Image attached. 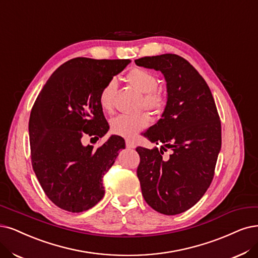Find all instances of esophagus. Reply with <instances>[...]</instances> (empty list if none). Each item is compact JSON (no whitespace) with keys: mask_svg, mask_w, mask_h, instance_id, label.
Masks as SVG:
<instances>
[{"mask_svg":"<svg viewBox=\"0 0 258 258\" xmlns=\"http://www.w3.org/2000/svg\"><path fill=\"white\" fill-rule=\"evenodd\" d=\"M125 145H126V148H128V149H134L136 147L135 142L132 141V140H128V139L125 140Z\"/></svg>","mask_w":258,"mask_h":258,"instance_id":"34e87169","label":"esophagus"}]
</instances>
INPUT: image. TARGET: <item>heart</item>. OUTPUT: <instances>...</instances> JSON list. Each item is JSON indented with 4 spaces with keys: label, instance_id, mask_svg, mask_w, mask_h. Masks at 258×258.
<instances>
[{
    "label": "heart",
    "instance_id": "heart-1",
    "mask_svg": "<svg viewBox=\"0 0 258 258\" xmlns=\"http://www.w3.org/2000/svg\"><path fill=\"white\" fill-rule=\"evenodd\" d=\"M127 83L142 93L141 107H145L153 114H159L166 106V97L158 87L157 76L149 70L135 68L126 74ZM117 82L114 79L108 80L104 84L100 94L99 102L105 111L112 109L114 93L117 91ZM151 119L146 112L137 114H120L111 119L110 131L118 136L125 138L135 137L138 133L150 125Z\"/></svg>",
    "mask_w": 258,
    "mask_h": 258
}]
</instances>
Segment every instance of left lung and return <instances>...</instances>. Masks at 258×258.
Here are the masks:
<instances>
[{
    "instance_id": "8db88e82",
    "label": "left lung",
    "mask_w": 258,
    "mask_h": 258,
    "mask_svg": "<svg viewBox=\"0 0 258 258\" xmlns=\"http://www.w3.org/2000/svg\"><path fill=\"white\" fill-rule=\"evenodd\" d=\"M135 62L163 73L168 92L161 118L142 134L160 149L136 148L142 196L156 212L177 215L197 204L214 178L221 149L220 117L205 80L183 57L163 54ZM168 148L173 152L165 160Z\"/></svg>"
}]
</instances>
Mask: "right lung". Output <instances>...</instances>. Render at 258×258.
<instances>
[{
    "label": "right lung",
    "mask_w": 258,
    "mask_h": 258,
    "mask_svg": "<svg viewBox=\"0 0 258 258\" xmlns=\"http://www.w3.org/2000/svg\"><path fill=\"white\" fill-rule=\"evenodd\" d=\"M130 59L76 57L62 63L47 80L31 111V158L44 194L61 209L82 213L104 197L103 177L118 151L125 148L113 135L97 149L84 147L85 135L102 138L109 125L99 102L108 80Z\"/></svg>",
    "instance_id": "right-lung-1"
}]
</instances>
